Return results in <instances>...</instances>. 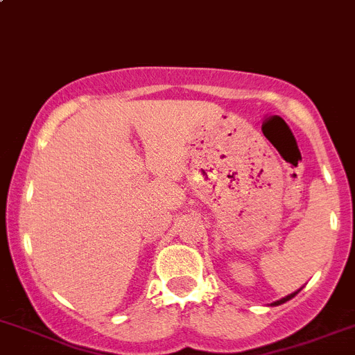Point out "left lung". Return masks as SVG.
<instances>
[{
  "instance_id": "obj_1",
  "label": "left lung",
  "mask_w": 355,
  "mask_h": 355,
  "mask_svg": "<svg viewBox=\"0 0 355 355\" xmlns=\"http://www.w3.org/2000/svg\"><path fill=\"white\" fill-rule=\"evenodd\" d=\"M297 292H299V290H297ZM297 292H293V293H290V295L283 297V299H281V301H276V302H274V304H272V306H277V304H283V302L290 301V299H292V297H295V293H297Z\"/></svg>"
}]
</instances>
